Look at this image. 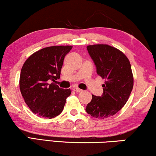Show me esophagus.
<instances>
[{
  "label": "esophagus",
  "instance_id": "esophagus-1",
  "mask_svg": "<svg viewBox=\"0 0 156 156\" xmlns=\"http://www.w3.org/2000/svg\"><path fill=\"white\" fill-rule=\"evenodd\" d=\"M73 90H74V91H76V92H80V91H82V89H79V88H77V87H74V88H73Z\"/></svg>",
  "mask_w": 156,
  "mask_h": 156
}]
</instances>
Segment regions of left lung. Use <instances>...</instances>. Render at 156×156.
Returning a JSON list of instances; mask_svg holds the SVG:
<instances>
[{
	"label": "left lung",
	"mask_w": 156,
	"mask_h": 156,
	"mask_svg": "<svg viewBox=\"0 0 156 156\" xmlns=\"http://www.w3.org/2000/svg\"><path fill=\"white\" fill-rule=\"evenodd\" d=\"M97 67V73L105 82L101 97L92 95L86 112L97 119L114 116L126 103L133 87V77L129 59L122 52L107 44L87 47Z\"/></svg>",
	"instance_id": "obj_1"
}]
</instances>
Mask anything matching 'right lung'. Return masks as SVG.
<instances>
[{
	"mask_svg": "<svg viewBox=\"0 0 156 156\" xmlns=\"http://www.w3.org/2000/svg\"><path fill=\"white\" fill-rule=\"evenodd\" d=\"M72 46H52L40 50L25 62L20 76V89L25 102L34 114L52 119L62 112L70 89L55 84L66 55Z\"/></svg>",
	"mask_w": 156,
	"mask_h": 156,
	"instance_id": "1",
	"label": "right lung"
}]
</instances>
